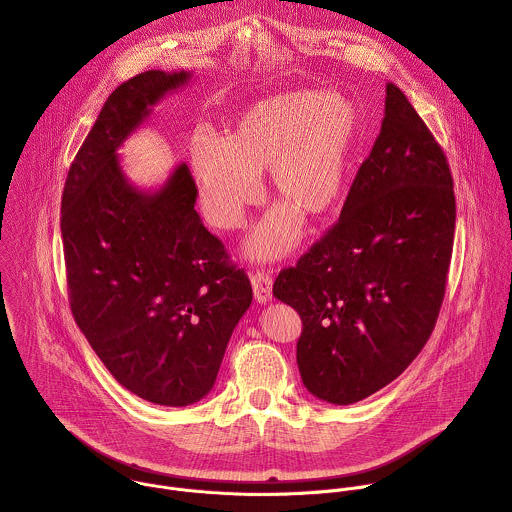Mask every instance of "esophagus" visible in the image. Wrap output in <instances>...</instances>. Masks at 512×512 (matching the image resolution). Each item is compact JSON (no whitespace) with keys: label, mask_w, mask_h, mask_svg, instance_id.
Instances as JSON below:
<instances>
[{"label":"esophagus","mask_w":512,"mask_h":512,"mask_svg":"<svg viewBox=\"0 0 512 512\" xmlns=\"http://www.w3.org/2000/svg\"><path fill=\"white\" fill-rule=\"evenodd\" d=\"M251 285H253V296L257 304H267L273 298V279L265 271L251 273Z\"/></svg>","instance_id":"obj_1"}]
</instances>
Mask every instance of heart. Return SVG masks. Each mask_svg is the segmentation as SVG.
<instances>
[{"mask_svg": "<svg viewBox=\"0 0 512 512\" xmlns=\"http://www.w3.org/2000/svg\"><path fill=\"white\" fill-rule=\"evenodd\" d=\"M364 127L360 103L344 93L294 89L247 105L225 127L221 141L196 137L190 168L206 221L239 229L259 200V180L283 204L253 231L247 253L273 261L296 247L304 216L322 221L344 198L350 166Z\"/></svg>", "mask_w": 512, "mask_h": 512, "instance_id": "obj_1", "label": "heart"}]
</instances>
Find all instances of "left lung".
<instances>
[{"mask_svg":"<svg viewBox=\"0 0 512 512\" xmlns=\"http://www.w3.org/2000/svg\"><path fill=\"white\" fill-rule=\"evenodd\" d=\"M454 227L446 156L387 83L381 133L338 223L273 283L302 318L298 369L314 397L350 405L409 367L442 308Z\"/></svg>","mask_w":512,"mask_h":512,"instance_id":"obj_1","label":"left lung"}]
</instances>
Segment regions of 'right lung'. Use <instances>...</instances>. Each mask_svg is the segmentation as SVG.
<instances>
[{
	"label": "right lung",
	"mask_w": 512,
	"mask_h": 512,
	"mask_svg": "<svg viewBox=\"0 0 512 512\" xmlns=\"http://www.w3.org/2000/svg\"><path fill=\"white\" fill-rule=\"evenodd\" d=\"M190 79L145 70L109 95L68 170L60 216L72 316L119 385L166 407L212 391L253 300L245 271L194 210L188 166L143 190L119 160L123 141Z\"/></svg>",
	"instance_id": "1"
}]
</instances>
